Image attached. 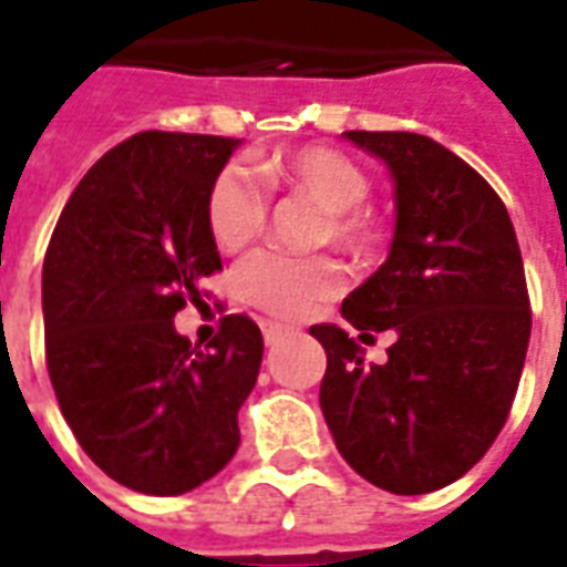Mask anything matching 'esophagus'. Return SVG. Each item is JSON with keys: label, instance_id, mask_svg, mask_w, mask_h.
Here are the masks:
<instances>
[{"label": "esophagus", "instance_id": "esophagus-1", "mask_svg": "<svg viewBox=\"0 0 567 567\" xmlns=\"http://www.w3.org/2000/svg\"><path fill=\"white\" fill-rule=\"evenodd\" d=\"M282 336H288V327H285V323H276V321L265 323V341H267V344H276V341L282 339Z\"/></svg>", "mask_w": 567, "mask_h": 567}]
</instances>
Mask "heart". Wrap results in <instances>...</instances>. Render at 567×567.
Returning a JSON list of instances; mask_svg holds the SVG:
<instances>
[{"instance_id":"heart-1","label":"heart","mask_w":567,"mask_h":567,"mask_svg":"<svg viewBox=\"0 0 567 567\" xmlns=\"http://www.w3.org/2000/svg\"><path fill=\"white\" fill-rule=\"evenodd\" d=\"M267 187L312 198L327 210V235L351 252L374 244V219L362 207L371 181L365 168L330 145L282 151L258 163ZM261 181L244 166H226L207 193V228L223 252H237L265 231L270 198ZM237 288L246 300L282 315L302 318L339 288V267L327 258H297L285 252H258L237 270Z\"/></svg>"}]
</instances>
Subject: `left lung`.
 I'll use <instances>...</instances> for the list:
<instances>
[{
  "label": "left lung",
  "mask_w": 567,
  "mask_h": 567,
  "mask_svg": "<svg viewBox=\"0 0 567 567\" xmlns=\"http://www.w3.org/2000/svg\"><path fill=\"white\" fill-rule=\"evenodd\" d=\"M386 163L395 231L386 261L341 302L344 321L393 332L388 362L318 323L321 410L341 457L371 485L416 496L452 485L503 431L533 330L524 258L503 198L440 142L348 130Z\"/></svg>",
  "instance_id": "8db88e82"
}]
</instances>
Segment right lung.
Listing matches in <instances>:
<instances>
[{
    "instance_id": "add662e5",
    "label": "right lung",
    "mask_w": 567,
    "mask_h": 567,
    "mask_svg": "<svg viewBox=\"0 0 567 567\" xmlns=\"http://www.w3.org/2000/svg\"><path fill=\"white\" fill-rule=\"evenodd\" d=\"M240 140L136 133L94 163L68 198L43 258L47 369L85 455L118 485L178 496L240 446L237 410L265 339L228 315L198 351L175 315L223 270L207 193Z\"/></svg>"
}]
</instances>
